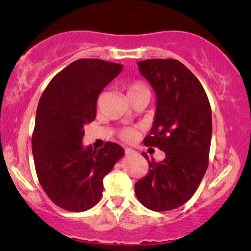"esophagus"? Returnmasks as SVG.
I'll use <instances>...</instances> for the list:
<instances>
[{
	"mask_svg": "<svg viewBox=\"0 0 251 251\" xmlns=\"http://www.w3.org/2000/svg\"><path fill=\"white\" fill-rule=\"evenodd\" d=\"M135 153H136V151H133L132 149H129V147H128V149H126V154L128 156L133 155V154H135Z\"/></svg>",
	"mask_w": 251,
	"mask_h": 251,
	"instance_id": "obj_1",
	"label": "esophagus"
}]
</instances>
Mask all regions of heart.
<instances>
[{
    "label": "heart",
    "mask_w": 251,
    "mask_h": 251,
    "mask_svg": "<svg viewBox=\"0 0 251 251\" xmlns=\"http://www.w3.org/2000/svg\"><path fill=\"white\" fill-rule=\"evenodd\" d=\"M143 92H149V90H147L145 85L139 83V82H137V83H132L129 85L128 90H126V95H128V98H131L136 95L143 94ZM136 136H137V132L133 128H126L121 131V137L125 140H126V142H131V140L136 138Z\"/></svg>",
    "instance_id": "b5f03b06"
}]
</instances>
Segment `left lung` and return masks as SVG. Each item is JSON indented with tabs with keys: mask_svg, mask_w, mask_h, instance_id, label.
<instances>
[{
	"mask_svg": "<svg viewBox=\"0 0 251 251\" xmlns=\"http://www.w3.org/2000/svg\"><path fill=\"white\" fill-rule=\"evenodd\" d=\"M137 65L156 96L153 126L144 144L159 147L166 157L155 162L142 153L150 170L135 192L146 208L167 211L186 203L207 171L211 108L200 81L180 61L147 59Z\"/></svg>",
	"mask_w": 251,
	"mask_h": 251,
	"instance_id": "8db88e82",
	"label": "left lung"
}]
</instances>
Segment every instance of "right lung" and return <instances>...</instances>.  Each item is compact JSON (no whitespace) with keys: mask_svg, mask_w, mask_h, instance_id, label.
Instances as JSON below:
<instances>
[{"mask_svg":"<svg viewBox=\"0 0 251 251\" xmlns=\"http://www.w3.org/2000/svg\"><path fill=\"white\" fill-rule=\"evenodd\" d=\"M123 65L78 59L59 72L41 96L32 151L37 178L50 200L68 211L94 207L102 194V179L125 155L107 142L104 149L84 146V126L96 119L97 99Z\"/></svg>","mask_w":251,"mask_h":251,"instance_id":"right-lung-1","label":"right lung"}]
</instances>
